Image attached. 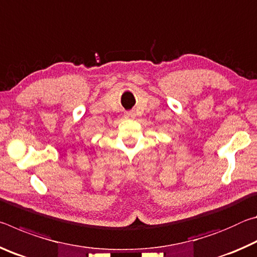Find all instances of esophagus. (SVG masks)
<instances>
[{"label":"esophagus","instance_id":"obj_1","mask_svg":"<svg viewBox=\"0 0 257 257\" xmlns=\"http://www.w3.org/2000/svg\"><path fill=\"white\" fill-rule=\"evenodd\" d=\"M135 116H136V114H135L134 112H127L124 114V118L125 119H135Z\"/></svg>","mask_w":257,"mask_h":257}]
</instances>
